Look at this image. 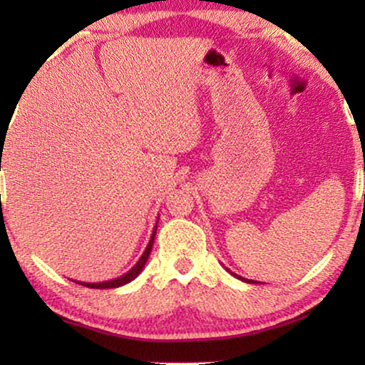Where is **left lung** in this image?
<instances>
[{"label":"left lung","instance_id":"8db88e82","mask_svg":"<svg viewBox=\"0 0 365 365\" xmlns=\"http://www.w3.org/2000/svg\"><path fill=\"white\" fill-rule=\"evenodd\" d=\"M226 271H227L229 274H231V276H234V277L239 279V281H242V282H247V284H259L257 281H249V279H246V277H241V276H239V274H234L232 271H229L227 267H226Z\"/></svg>","mask_w":365,"mask_h":365}]
</instances>
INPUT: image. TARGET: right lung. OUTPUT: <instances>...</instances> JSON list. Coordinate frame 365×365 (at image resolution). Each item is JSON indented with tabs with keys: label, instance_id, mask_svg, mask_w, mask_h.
<instances>
[{
	"label": "right lung",
	"instance_id": "right-lung-1",
	"mask_svg": "<svg viewBox=\"0 0 365 365\" xmlns=\"http://www.w3.org/2000/svg\"><path fill=\"white\" fill-rule=\"evenodd\" d=\"M159 219V217H158ZM156 231H158V222L156 226L153 229V234H151V239H149L146 249H144L143 256L139 257V261L134 264V266L129 269L126 274H123V276H119L116 279H111V281H103V282H81V281H74L78 284H83V286L86 287H91V289H114V287H121L124 284H129L131 281H134L139 274L143 272L144 266H146L148 259H149V254H151V249H153V244H154V237H156Z\"/></svg>",
	"mask_w": 365,
	"mask_h": 365
}]
</instances>
